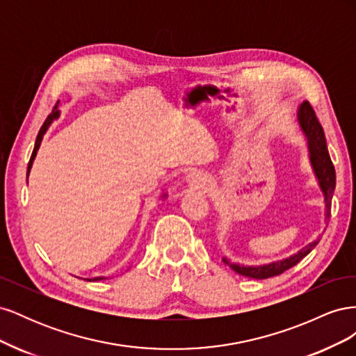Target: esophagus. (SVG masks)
<instances>
[{
    "label": "esophagus",
    "mask_w": 356,
    "mask_h": 356,
    "mask_svg": "<svg viewBox=\"0 0 356 356\" xmlns=\"http://www.w3.org/2000/svg\"><path fill=\"white\" fill-rule=\"evenodd\" d=\"M187 181H188V184L191 187L202 188V187H204V184H207V177L203 175V172L195 170V172H191V174L187 177Z\"/></svg>",
    "instance_id": "1"
}]
</instances>
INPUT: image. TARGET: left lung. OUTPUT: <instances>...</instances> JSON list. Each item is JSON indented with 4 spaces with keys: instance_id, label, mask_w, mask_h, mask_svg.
I'll use <instances>...</instances> for the list:
<instances>
[{
    "instance_id": "1",
    "label": "left lung",
    "mask_w": 356,
    "mask_h": 356,
    "mask_svg": "<svg viewBox=\"0 0 356 356\" xmlns=\"http://www.w3.org/2000/svg\"><path fill=\"white\" fill-rule=\"evenodd\" d=\"M297 117H298V123H300L301 131L305 132V135L307 138L310 161H312V166H314L315 175L319 181L321 190H322V193H324L325 208H327L325 215H327V218H330V215H331V199H332V195H334V188H336V170H334L332 161H331L330 154H328L324 129H322V126L318 120L315 110L312 108V105L307 101H305L303 104L300 105ZM318 242H319V239L306 245L305 248H301V250L297 254L285 258V260L275 261V263L264 264V266H257V267L241 266V264H236V263H230L227 258H222V261L227 264L230 268H233L236 273H239L242 276L252 277V279H267V277L281 275L285 270H288V268L294 267L298 261L303 260V258L312 250H314V248L318 245Z\"/></svg>"
}]
</instances>
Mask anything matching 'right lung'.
<instances>
[{
  "mask_svg": "<svg viewBox=\"0 0 356 356\" xmlns=\"http://www.w3.org/2000/svg\"><path fill=\"white\" fill-rule=\"evenodd\" d=\"M56 108V106H55ZM59 117V111H58V108L56 110H53L50 114H49V117L46 118V122L42 123V126H41V129H40V132H38V135H37V139H35V147H34V152H32V154H31V159H29V163H28V170H26V175H29V170H31V168H32V161H34V159H35V156H37V152H38V148H40V144H41V141H42V136H44V134H46V131L49 129V126H50V123L55 120V118H58ZM101 279H104V277H93V279H86V281H101Z\"/></svg>",
  "mask_w": 356,
  "mask_h": 356,
  "instance_id": "add662e5",
  "label": "right lung"
}]
</instances>
